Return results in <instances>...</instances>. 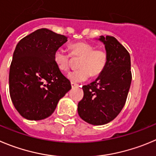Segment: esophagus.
I'll return each instance as SVG.
<instances>
[{
    "instance_id": "34e87169",
    "label": "esophagus",
    "mask_w": 156,
    "mask_h": 156,
    "mask_svg": "<svg viewBox=\"0 0 156 156\" xmlns=\"http://www.w3.org/2000/svg\"><path fill=\"white\" fill-rule=\"evenodd\" d=\"M71 87H72V88H75V87L78 86V84H76V83H74V82H71Z\"/></svg>"
}]
</instances>
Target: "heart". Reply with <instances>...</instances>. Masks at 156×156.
<instances>
[{
	"instance_id": "1",
	"label": "heart",
	"mask_w": 156,
	"mask_h": 156,
	"mask_svg": "<svg viewBox=\"0 0 156 156\" xmlns=\"http://www.w3.org/2000/svg\"><path fill=\"white\" fill-rule=\"evenodd\" d=\"M71 55L81 58L78 62L80 69L71 71L68 79L74 82H81L88 78L90 75L96 77L101 73L107 63V55L101 49H95L91 44L78 41L70 46ZM54 62L62 71H68L71 65V55L58 49L54 54Z\"/></svg>"
}]
</instances>
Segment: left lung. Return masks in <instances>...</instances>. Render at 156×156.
<instances>
[{
    "label": "left lung",
    "mask_w": 156,
    "mask_h": 156,
    "mask_svg": "<svg viewBox=\"0 0 156 156\" xmlns=\"http://www.w3.org/2000/svg\"><path fill=\"white\" fill-rule=\"evenodd\" d=\"M98 40L105 44L107 63L95 81L82 87L84 97L78 105L81 119L93 126L107 124L120 113L132 81L130 55L124 46L112 36Z\"/></svg>",
    "instance_id": "obj_1"
}]
</instances>
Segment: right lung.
Wrapping results in <instances>:
<instances>
[{
    "label": "right lung",
    "instance_id": "right-lung-1",
    "mask_svg": "<svg viewBox=\"0 0 156 156\" xmlns=\"http://www.w3.org/2000/svg\"><path fill=\"white\" fill-rule=\"evenodd\" d=\"M67 41L65 35L41 28L16 46L10 67V95L24 119L37 121L51 115L59 100L71 88L54 62L55 52Z\"/></svg>",
    "mask_w": 156,
    "mask_h": 156
}]
</instances>
